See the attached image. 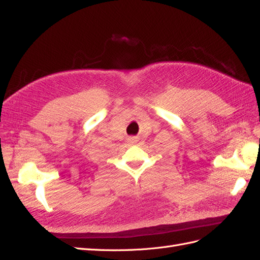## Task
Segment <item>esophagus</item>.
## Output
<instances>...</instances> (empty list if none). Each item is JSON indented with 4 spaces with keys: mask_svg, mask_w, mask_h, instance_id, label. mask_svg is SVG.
Returning <instances> with one entry per match:
<instances>
[{
    "mask_svg": "<svg viewBox=\"0 0 260 260\" xmlns=\"http://www.w3.org/2000/svg\"><path fill=\"white\" fill-rule=\"evenodd\" d=\"M137 137H131L129 138V143H132V144H135V143H137Z\"/></svg>",
    "mask_w": 260,
    "mask_h": 260,
    "instance_id": "obj_1",
    "label": "esophagus"
}]
</instances>
